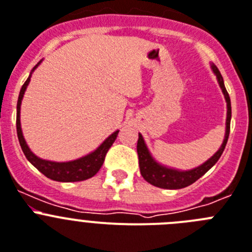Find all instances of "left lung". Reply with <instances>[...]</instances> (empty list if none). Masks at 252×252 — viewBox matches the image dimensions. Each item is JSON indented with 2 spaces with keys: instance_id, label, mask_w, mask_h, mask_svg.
Instances as JSON below:
<instances>
[{
  "instance_id": "1",
  "label": "left lung",
  "mask_w": 252,
  "mask_h": 252,
  "mask_svg": "<svg viewBox=\"0 0 252 252\" xmlns=\"http://www.w3.org/2000/svg\"><path fill=\"white\" fill-rule=\"evenodd\" d=\"M211 69L215 72L216 75L217 81L220 84V88H221L222 93L225 95L226 103H227V118H226V133H225V139L222 142V146L220 147L219 151L212 156L208 160H206L203 164H201L199 167L193 169H189V171H178V169L168 168L165 165L159 164L158 162L154 160V158L152 157L151 153H149L148 148H147L144 139H143L142 134H139L137 143V152H138V159H139V168H140V174L143 176V178L147 181L151 185L156 186V187L159 188H165V189H180V188H185L187 186L192 185V183L196 182L198 178L203 176L206 172L210 168H212L215 164H216L217 160L220 159L221 154L223 153V149L226 147V143H227L228 134H230V123H231V100L230 96H228V93L225 88V84H223V78H222L221 72L217 69L216 65H211Z\"/></svg>"
}]
</instances>
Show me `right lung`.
Returning <instances> with one entry per match:
<instances>
[{
    "instance_id": "right-lung-1",
    "label": "right lung",
    "mask_w": 252,
    "mask_h": 252,
    "mask_svg": "<svg viewBox=\"0 0 252 252\" xmlns=\"http://www.w3.org/2000/svg\"><path fill=\"white\" fill-rule=\"evenodd\" d=\"M41 61H38L37 65L31 70V74L33 70L38 66ZM30 76L27 78L25 84L22 85L21 90H20L19 100H17V117H16V129H17V137H19L20 146H21L22 152L26 156L27 160L36 167L38 171L41 172L44 176L53 181H58V182H79V181H85L88 178H92L93 176L98 173L99 169L103 165L105 156L109 151L110 147L113 146L114 140L117 139V135L119 130L114 131L112 135L106 138L98 148L95 149L92 153L84 156V157L79 158L75 160H70V162H53V160H45L38 158L37 156L32 153L26 144L24 135H22L21 130V122H20V109H21V100L24 98L25 90H26L27 85L30 83Z\"/></svg>"
}]
</instances>
